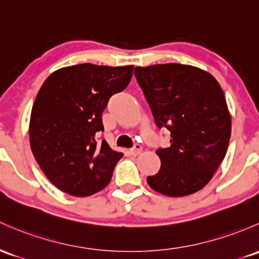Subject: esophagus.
<instances>
[{"mask_svg":"<svg viewBox=\"0 0 259 259\" xmlns=\"http://www.w3.org/2000/svg\"><path fill=\"white\" fill-rule=\"evenodd\" d=\"M141 151H143V147L140 146V145H135L134 147H133L132 150H130V155H133V156H138L139 153H140Z\"/></svg>","mask_w":259,"mask_h":259,"instance_id":"1","label":"esophagus"}]
</instances>
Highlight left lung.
I'll list each match as a JSON object with an SVG mask.
<instances>
[{"label":"left lung","mask_w":259,"mask_h":259,"mask_svg":"<svg viewBox=\"0 0 259 259\" xmlns=\"http://www.w3.org/2000/svg\"><path fill=\"white\" fill-rule=\"evenodd\" d=\"M134 73L156 125L171 132V146L156 151L160 171L147 183L167 197L203 189L225 157L231 136L223 88L211 73L190 65L138 66Z\"/></svg>","instance_id":"obj_1"}]
</instances>
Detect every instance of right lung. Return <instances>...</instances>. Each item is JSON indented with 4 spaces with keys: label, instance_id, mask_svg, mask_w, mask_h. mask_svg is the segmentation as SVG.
<instances>
[{
    "label": "right lung",
    "instance_id": "right-lung-1",
    "mask_svg": "<svg viewBox=\"0 0 259 259\" xmlns=\"http://www.w3.org/2000/svg\"><path fill=\"white\" fill-rule=\"evenodd\" d=\"M133 65L79 64L54 71L34 101L29 121L30 149L51 183L73 197L106 188L123 153L106 140L102 113L133 76Z\"/></svg>",
    "mask_w": 259,
    "mask_h": 259
}]
</instances>
